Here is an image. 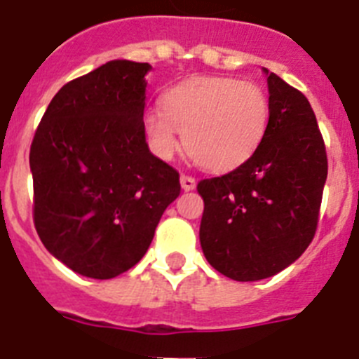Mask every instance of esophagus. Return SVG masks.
<instances>
[{"mask_svg": "<svg viewBox=\"0 0 359 359\" xmlns=\"http://www.w3.org/2000/svg\"><path fill=\"white\" fill-rule=\"evenodd\" d=\"M182 189L185 190V192H189V190H194L196 189V177L192 176H187V174H183L182 177Z\"/></svg>", "mask_w": 359, "mask_h": 359, "instance_id": "obj_1", "label": "esophagus"}]
</instances>
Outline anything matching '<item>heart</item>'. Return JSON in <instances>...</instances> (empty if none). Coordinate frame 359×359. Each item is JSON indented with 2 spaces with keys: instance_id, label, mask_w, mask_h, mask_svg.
Wrapping results in <instances>:
<instances>
[{
  "instance_id": "obj_1",
  "label": "heart",
  "mask_w": 359,
  "mask_h": 359,
  "mask_svg": "<svg viewBox=\"0 0 359 359\" xmlns=\"http://www.w3.org/2000/svg\"><path fill=\"white\" fill-rule=\"evenodd\" d=\"M152 149L170 158L182 145L201 167L224 172L239 167L261 145L269 123L268 93L255 82L198 77L174 86L163 109L145 115Z\"/></svg>"
}]
</instances>
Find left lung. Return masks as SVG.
<instances>
[{
  "label": "left lung",
  "mask_w": 359,
  "mask_h": 359,
  "mask_svg": "<svg viewBox=\"0 0 359 359\" xmlns=\"http://www.w3.org/2000/svg\"><path fill=\"white\" fill-rule=\"evenodd\" d=\"M269 123L261 145L231 172L201 180L199 241L224 277L261 280L293 264L315 237L327 154L309 100L269 73Z\"/></svg>",
  "instance_id": "1"
}]
</instances>
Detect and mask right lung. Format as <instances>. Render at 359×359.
<instances>
[{
    "label": "right lung",
    "mask_w": 359,
    "mask_h": 359,
    "mask_svg": "<svg viewBox=\"0 0 359 359\" xmlns=\"http://www.w3.org/2000/svg\"><path fill=\"white\" fill-rule=\"evenodd\" d=\"M147 62L109 61L69 81L30 147L34 224L75 273L106 280L147 252L180 174L145 142Z\"/></svg>",
    "instance_id": "1"
}]
</instances>
